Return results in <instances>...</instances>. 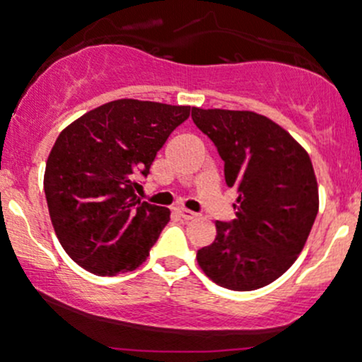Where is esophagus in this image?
<instances>
[{
    "mask_svg": "<svg viewBox=\"0 0 362 362\" xmlns=\"http://www.w3.org/2000/svg\"><path fill=\"white\" fill-rule=\"evenodd\" d=\"M177 214H180V218L185 219V221H192V219H195L197 216H199V214H197V212L188 211V209H185V207L177 209Z\"/></svg>",
    "mask_w": 362,
    "mask_h": 362,
    "instance_id": "34e87169",
    "label": "esophagus"
}]
</instances>
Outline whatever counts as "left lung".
Wrapping results in <instances>:
<instances>
[{
	"mask_svg": "<svg viewBox=\"0 0 362 362\" xmlns=\"http://www.w3.org/2000/svg\"><path fill=\"white\" fill-rule=\"evenodd\" d=\"M192 118L218 148L226 186L237 189V218L216 221L214 242L197 251V262L221 288H264L296 262L317 216L310 156L255 111L193 107Z\"/></svg>",
	"mask_w": 362,
	"mask_h": 362,
	"instance_id": "1",
	"label": "left lung"
}]
</instances>
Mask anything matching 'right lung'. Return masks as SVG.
<instances>
[{
    "label": "right lung",
    "mask_w": 362,
    "mask_h": 362,
    "mask_svg": "<svg viewBox=\"0 0 362 362\" xmlns=\"http://www.w3.org/2000/svg\"><path fill=\"white\" fill-rule=\"evenodd\" d=\"M189 111L193 107L118 99L59 134L43 188L55 235L74 263L104 277L146 262L170 211L141 202L137 177L150 174L156 151Z\"/></svg>",
    "instance_id": "1"
}]
</instances>
